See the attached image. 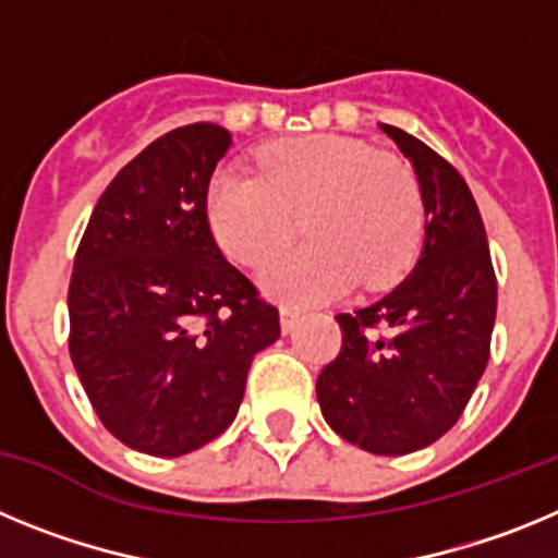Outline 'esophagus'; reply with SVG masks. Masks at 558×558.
I'll list each match as a JSON object with an SVG mask.
<instances>
[{"label":"esophagus","instance_id":"esophagus-1","mask_svg":"<svg viewBox=\"0 0 558 558\" xmlns=\"http://www.w3.org/2000/svg\"><path fill=\"white\" fill-rule=\"evenodd\" d=\"M299 322V310L295 307H282L279 310V324H282V332H290Z\"/></svg>","mask_w":558,"mask_h":558}]
</instances>
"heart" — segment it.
Listing matches in <instances>:
<instances>
[{
    "label": "heart",
    "mask_w": 558,
    "mask_h": 558,
    "mask_svg": "<svg viewBox=\"0 0 558 558\" xmlns=\"http://www.w3.org/2000/svg\"><path fill=\"white\" fill-rule=\"evenodd\" d=\"M206 218L220 248L259 268L295 236L307 243L265 270L270 295L313 304L397 284L425 234L422 190L399 156L335 133L293 136L259 153V175L220 167L206 190Z\"/></svg>",
    "instance_id": "heart-1"
}]
</instances>
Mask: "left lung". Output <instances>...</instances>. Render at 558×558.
<instances>
[{"instance_id":"obj_1","label":"left lung","mask_w":558,"mask_h":558,"mask_svg":"<svg viewBox=\"0 0 558 558\" xmlns=\"http://www.w3.org/2000/svg\"><path fill=\"white\" fill-rule=\"evenodd\" d=\"M416 172L425 248L379 302L338 313L343 343L315 383L327 425L374 456L445 436L489 363L497 279L481 211L456 167L411 133L379 125Z\"/></svg>"}]
</instances>
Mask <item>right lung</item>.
I'll list each match as a JSON object with an SVG mask.
<instances>
[{"label": "right lung", "instance_id": "1", "mask_svg": "<svg viewBox=\"0 0 558 558\" xmlns=\"http://www.w3.org/2000/svg\"><path fill=\"white\" fill-rule=\"evenodd\" d=\"M231 133L175 128L128 161L97 201L69 282V354L111 436L179 458L218 438L279 310L223 256L206 190Z\"/></svg>", "mask_w": 558, "mask_h": 558}]
</instances>
